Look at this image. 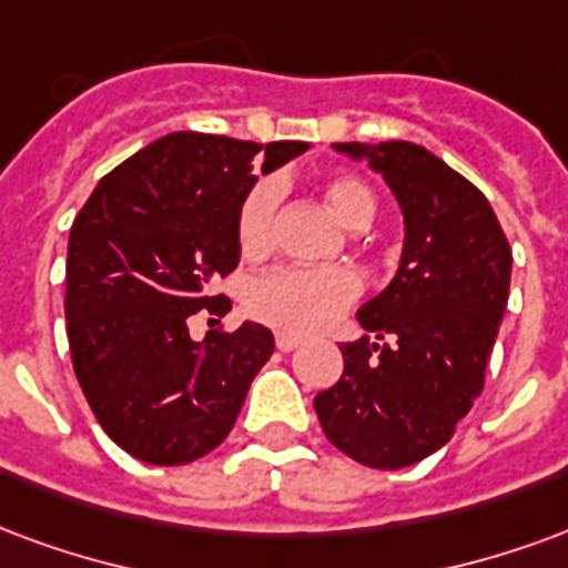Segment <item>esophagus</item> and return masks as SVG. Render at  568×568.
Masks as SVG:
<instances>
[{
	"label": "esophagus",
	"mask_w": 568,
	"mask_h": 568,
	"mask_svg": "<svg viewBox=\"0 0 568 568\" xmlns=\"http://www.w3.org/2000/svg\"><path fill=\"white\" fill-rule=\"evenodd\" d=\"M297 346H301V337H295V334H276V348L280 352H292Z\"/></svg>",
	"instance_id": "obj_1"
}]
</instances>
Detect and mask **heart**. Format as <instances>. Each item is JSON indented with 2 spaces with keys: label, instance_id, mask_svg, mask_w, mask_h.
I'll use <instances>...</instances> for the list:
<instances>
[{
  "label": "heart",
  "instance_id": "1",
  "mask_svg": "<svg viewBox=\"0 0 568 568\" xmlns=\"http://www.w3.org/2000/svg\"><path fill=\"white\" fill-rule=\"evenodd\" d=\"M322 199L327 210L348 231L367 229L376 216L373 189L355 174H331L322 180ZM280 189L273 180L255 183L243 199L237 216V241L246 255H262L271 246L273 213ZM361 292L358 273L348 267H273L255 276L243 304L264 325L288 334H310L331 325Z\"/></svg>",
  "mask_w": 568,
  "mask_h": 568
}]
</instances>
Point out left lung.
<instances>
[{"instance_id":"left-lung-1","label":"left lung","mask_w":568,"mask_h":568,"mask_svg":"<svg viewBox=\"0 0 568 568\" xmlns=\"http://www.w3.org/2000/svg\"><path fill=\"white\" fill-rule=\"evenodd\" d=\"M388 183L403 213L400 267L358 310L343 376L318 390L322 430L373 469H403L443 448L473 409L508 304L511 250L487 199L409 141L334 144Z\"/></svg>"}]
</instances>
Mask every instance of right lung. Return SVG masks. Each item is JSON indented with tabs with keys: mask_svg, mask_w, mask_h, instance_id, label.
Masks as SVG:
<instances>
[{
	"mask_svg": "<svg viewBox=\"0 0 568 568\" xmlns=\"http://www.w3.org/2000/svg\"><path fill=\"white\" fill-rule=\"evenodd\" d=\"M304 141L252 144L174 132L95 186L69 234L65 322L74 373L104 434L155 466L199 460L231 434L273 334L243 322L189 337L210 283L241 262L237 216L255 186L306 153ZM231 306V304H229Z\"/></svg>",
	"mask_w": 568,
	"mask_h": 568,
	"instance_id": "add662e5",
	"label": "right lung"
}]
</instances>
